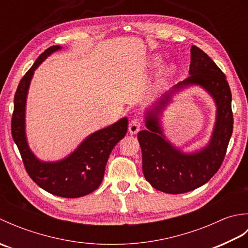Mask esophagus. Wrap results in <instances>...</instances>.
Wrapping results in <instances>:
<instances>
[{
	"mask_svg": "<svg viewBox=\"0 0 248 248\" xmlns=\"http://www.w3.org/2000/svg\"><path fill=\"white\" fill-rule=\"evenodd\" d=\"M140 120L139 118H133L129 124V132L130 134H136L140 131Z\"/></svg>",
	"mask_w": 248,
	"mask_h": 248,
	"instance_id": "esophagus-1",
	"label": "esophagus"
}]
</instances>
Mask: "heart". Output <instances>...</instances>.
<instances>
[{"mask_svg":"<svg viewBox=\"0 0 248 248\" xmlns=\"http://www.w3.org/2000/svg\"><path fill=\"white\" fill-rule=\"evenodd\" d=\"M162 62H163V60L161 59L160 56L152 57L151 61L149 62V64H148L149 70L152 71V72L156 71L162 66ZM177 72H178L177 65L173 64V62H170V64H167L162 68V70L160 72V78H161V80L163 82L168 81V80H170V78L175 77L177 75Z\"/></svg>","mask_w":248,"mask_h":248,"instance_id":"obj_1","label":"heart"}]
</instances>
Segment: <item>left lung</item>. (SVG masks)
Masks as SVG:
<instances>
[{"label":"left lung","mask_w":248,"mask_h":248,"mask_svg":"<svg viewBox=\"0 0 248 248\" xmlns=\"http://www.w3.org/2000/svg\"><path fill=\"white\" fill-rule=\"evenodd\" d=\"M188 73L187 78L179 82L146 110L147 129L138 134L146 180L152 187L167 194L186 193L207 183L222 165L233 129L231 91L226 76L196 46L191 48ZM193 85L203 88L214 98L217 119L208 145L202 151L186 154L166 139L159 115L173 93Z\"/></svg>","instance_id":"obj_1"}]
</instances>
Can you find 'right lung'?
Returning <instances> with one entry per match:
<instances>
[{"instance_id": "1", "label": "right lung", "mask_w": 248, "mask_h": 248, "mask_svg": "<svg viewBox=\"0 0 248 248\" xmlns=\"http://www.w3.org/2000/svg\"><path fill=\"white\" fill-rule=\"evenodd\" d=\"M61 49L60 46L46 49L20 81L14 99L12 135L25 170L37 186L56 196L78 198L93 193L101 184L109 154L127 133L128 118H121L92 133L65 159L44 162L36 157L30 149L25 134L26 97L34 71L46 57Z\"/></svg>"}]
</instances>
